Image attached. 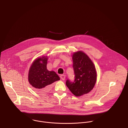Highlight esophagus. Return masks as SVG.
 Listing matches in <instances>:
<instances>
[{"label":"esophagus","mask_w":128,"mask_h":128,"mask_svg":"<svg viewBox=\"0 0 128 128\" xmlns=\"http://www.w3.org/2000/svg\"><path fill=\"white\" fill-rule=\"evenodd\" d=\"M60 79H61L62 80H64L65 79H66V76H65L64 75H63V74L60 75Z\"/></svg>","instance_id":"obj_1"}]
</instances>
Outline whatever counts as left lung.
I'll use <instances>...</instances> for the list:
<instances>
[{
    "label": "left lung",
    "instance_id": "1",
    "mask_svg": "<svg viewBox=\"0 0 128 128\" xmlns=\"http://www.w3.org/2000/svg\"><path fill=\"white\" fill-rule=\"evenodd\" d=\"M72 56L75 80L73 82L68 80L66 85L75 96L79 97L93 89L97 80V72L92 61L84 52H74Z\"/></svg>",
    "mask_w": 128,
    "mask_h": 128
}]
</instances>
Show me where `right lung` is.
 Here are the masks:
<instances>
[{"instance_id":"right-lung-1","label":"right lung","mask_w":128,"mask_h":128,"mask_svg":"<svg viewBox=\"0 0 128 128\" xmlns=\"http://www.w3.org/2000/svg\"><path fill=\"white\" fill-rule=\"evenodd\" d=\"M48 58L47 56H42L35 59L28 72L29 82L36 91L40 93L47 92L51 84L60 80L55 71L47 69Z\"/></svg>"}]
</instances>
